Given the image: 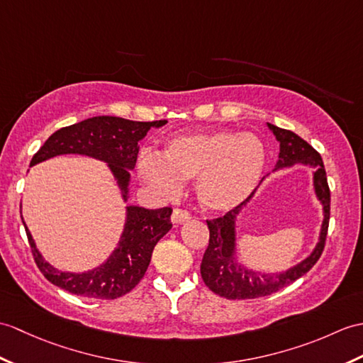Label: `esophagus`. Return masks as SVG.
<instances>
[{"label":"esophagus","instance_id":"1","mask_svg":"<svg viewBox=\"0 0 363 363\" xmlns=\"http://www.w3.org/2000/svg\"><path fill=\"white\" fill-rule=\"evenodd\" d=\"M190 218H191V213L185 208H174L173 213H172V221L174 224H181V223L189 221Z\"/></svg>","mask_w":363,"mask_h":363}]
</instances>
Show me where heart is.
<instances>
[{
    "label": "heart",
    "instance_id": "b5f03b06",
    "mask_svg": "<svg viewBox=\"0 0 363 363\" xmlns=\"http://www.w3.org/2000/svg\"><path fill=\"white\" fill-rule=\"evenodd\" d=\"M264 165L266 148L257 134L215 130L170 138L161 157L142 153L139 173L165 196L176 195L182 179L195 178L202 207L224 212L254 191Z\"/></svg>",
    "mask_w": 363,
    "mask_h": 363
}]
</instances>
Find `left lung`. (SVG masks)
<instances>
[{"mask_svg":"<svg viewBox=\"0 0 363 363\" xmlns=\"http://www.w3.org/2000/svg\"><path fill=\"white\" fill-rule=\"evenodd\" d=\"M267 126L274 133L277 140L280 142V155H278L275 170L296 164H305L314 168V189L318 201L323 206V224L317 246L306 259H303L297 266L280 274H261L238 264L233 257L235 221H237V216L241 212L242 206L247 204L252 195L224 216L207 220L210 238L206 254L202 257L201 277L210 291H213L216 296L229 300L259 298L286 288V286H289L311 271L325 249L328 225H330L331 193L330 187H328L322 156L306 140L297 136L296 133L278 128L272 123H267Z\"/></svg>","mask_w":363,"mask_h":363,"instance_id":"1","label":"left lung"}]
</instances>
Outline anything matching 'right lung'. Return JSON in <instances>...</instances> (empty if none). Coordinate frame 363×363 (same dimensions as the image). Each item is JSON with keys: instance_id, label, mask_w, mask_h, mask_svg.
Masks as SVG:
<instances>
[{"instance_id": "1", "label": "right lung", "mask_w": 363, "mask_h": 363, "mask_svg": "<svg viewBox=\"0 0 363 363\" xmlns=\"http://www.w3.org/2000/svg\"><path fill=\"white\" fill-rule=\"evenodd\" d=\"M165 123L167 121L136 122L113 116L91 117L55 131L33 155L30 167L58 155L91 156L108 164L126 201L130 170L138 161V142L147 136L151 126L159 128ZM172 207H126L123 233L116 250L104 264L83 274L62 272L50 266L37 250L26 224H23L35 264L50 283L75 296L114 300L136 288L145 275L155 246L172 229Z\"/></svg>"}]
</instances>
